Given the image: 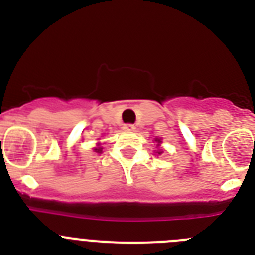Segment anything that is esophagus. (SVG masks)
Masks as SVG:
<instances>
[{
	"label": "esophagus",
	"instance_id": "34e87169",
	"mask_svg": "<svg viewBox=\"0 0 255 255\" xmlns=\"http://www.w3.org/2000/svg\"><path fill=\"white\" fill-rule=\"evenodd\" d=\"M124 130H125V131H134L135 125L134 124H125V125H124Z\"/></svg>",
	"mask_w": 255,
	"mask_h": 255
}]
</instances>
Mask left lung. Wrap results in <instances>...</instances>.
I'll return each mask as SVG.
<instances>
[{
    "label": "left lung",
    "instance_id": "1",
    "mask_svg": "<svg viewBox=\"0 0 255 255\" xmlns=\"http://www.w3.org/2000/svg\"><path fill=\"white\" fill-rule=\"evenodd\" d=\"M155 141H157V143H161V140H159V139H155ZM158 154H161V152H158Z\"/></svg>",
    "mask_w": 255,
    "mask_h": 255
}]
</instances>
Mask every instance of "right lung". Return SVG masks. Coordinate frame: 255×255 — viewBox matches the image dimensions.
<instances>
[{"label":"right lung","instance_id":"obj_1","mask_svg":"<svg viewBox=\"0 0 255 255\" xmlns=\"http://www.w3.org/2000/svg\"><path fill=\"white\" fill-rule=\"evenodd\" d=\"M94 150H96V152H98V153H101V152H102V148L98 147V148H96V149H94Z\"/></svg>","mask_w":255,"mask_h":255}]
</instances>
